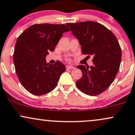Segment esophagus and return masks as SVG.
Masks as SVG:
<instances>
[{
  "label": "esophagus",
  "instance_id": "obj_1",
  "mask_svg": "<svg viewBox=\"0 0 135 135\" xmlns=\"http://www.w3.org/2000/svg\"><path fill=\"white\" fill-rule=\"evenodd\" d=\"M66 69L67 70H71V69H74L75 67L74 66H70V65H67L66 66Z\"/></svg>",
  "mask_w": 135,
  "mask_h": 135
}]
</instances>
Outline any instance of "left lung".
<instances>
[{
	"label": "left lung",
	"mask_w": 135,
	"mask_h": 135,
	"mask_svg": "<svg viewBox=\"0 0 135 135\" xmlns=\"http://www.w3.org/2000/svg\"><path fill=\"white\" fill-rule=\"evenodd\" d=\"M79 40L84 55L94 56L93 65L77 66L82 76L76 82L79 90L89 95L103 92L119 71L121 49L116 37L104 26L94 21L66 23Z\"/></svg>",
	"instance_id": "1"
}]
</instances>
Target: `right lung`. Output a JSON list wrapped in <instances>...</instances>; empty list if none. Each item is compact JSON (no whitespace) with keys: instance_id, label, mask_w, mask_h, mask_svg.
Here are the masks:
<instances>
[{"instance_id":"obj_1","label":"right lung","mask_w":135,"mask_h":135,"mask_svg":"<svg viewBox=\"0 0 135 135\" xmlns=\"http://www.w3.org/2000/svg\"><path fill=\"white\" fill-rule=\"evenodd\" d=\"M69 31L65 24H36L18 37L13 55L14 66L21 84L31 94L44 95L56 87L65 66L59 61L47 63L46 56L55 50L63 32Z\"/></svg>"}]
</instances>
